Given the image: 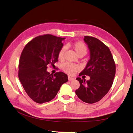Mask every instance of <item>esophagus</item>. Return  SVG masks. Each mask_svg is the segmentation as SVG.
Segmentation results:
<instances>
[{"label":"esophagus","mask_w":133,"mask_h":133,"mask_svg":"<svg viewBox=\"0 0 133 133\" xmlns=\"http://www.w3.org/2000/svg\"><path fill=\"white\" fill-rule=\"evenodd\" d=\"M68 79H69V81H73V80H74V79L73 78H72V77H70V76H69V77H68Z\"/></svg>","instance_id":"obj_1"}]
</instances>
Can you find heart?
Segmentation results:
<instances>
[{"label":"heart","instance_id":"heart-1","mask_svg":"<svg viewBox=\"0 0 133 133\" xmlns=\"http://www.w3.org/2000/svg\"><path fill=\"white\" fill-rule=\"evenodd\" d=\"M72 47L74 49L75 51L77 54L78 56H84L87 52V48L85 44L82 42H77L72 44ZM66 48L65 46H63L59 50L58 54V58L59 60L62 61L64 58V52L66 51ZM62 70L66 73V74L73 75L76 72L79 71L80 67L77 64H73L71 63H66L62 66Z\"/></svg>","mask_w":133,"mask_h":133}]
</instances>
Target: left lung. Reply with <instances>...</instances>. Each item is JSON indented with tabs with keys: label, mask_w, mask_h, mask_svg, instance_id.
I'll use <instances>...</instances> for the list:
<instances>
[{
	"label": "left lung",
	"mask_w": 133,
	"mask_h": 133,
	"mask_svg": "<svg viewBox=\"0 0 133 133\" xmlns=\"http://www.w3.org/2000/svg\"><path fill=\"white\" fill-rule=\"evenodd\" d=\"M90 51V59L79 75H88L90 80L78 77L80 86L76 90L78 97L84 102L94 103L100 101L112 86L115 75V63L109 47L97 38L84 36Z\"/></svg>",
	"instance_id": "obj_1"
}]
</instances>
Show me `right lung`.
Instances as JSON below:
<instances>
[{"instance_id":"obj_1","label":"right lung","mask_w":133,"mask_h":133,"mask_svg":"<svg viewBox=\"0 0 133 133\" xmlns=\"http://www.w3.org/2000/svg\"><path fill=\"white\" fill-rule=\"evenodd\" d=\"M51 34L39 35L30 41L19 59L18 77L30 98L38 103L48 102L55 98L68 77L59 71L52 75L47 71L48 65L58 62V54L63 47L62 40Z\"/></svg>"}]
</instances>
